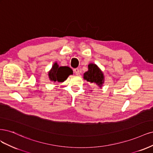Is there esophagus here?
Masks as SVG:
<instances>
[{
	"mask_svg": "<svg viewBox=\"0 0 153 153\" xmlns=\"http://www.w3.org/2000/svg\"><path fill=\"white\" fill-rule=\"evenodd\" d=\"M74 73L76 74V75H78L79 74V70L78 68H74Z\"/></svg>",
	"mask_w": 153,
	"mask_h": 153,
	"instance_id": "34e87169",
	"label": "esophagus"
}]
</instances>
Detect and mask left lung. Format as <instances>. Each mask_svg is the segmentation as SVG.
<instances>
[{"label": "left lung", "instance_id": "left-lung-1", "mask_svg": "<svg viewBox=\"0 0 153 153\" xmlns=\"http://www.w3.org/2000/svg\"><path fill=\"white\" fill-rule=\"evenodd\" d=\"M84 79L91 83H96L101 87L103 83V75L102 71L95 64L91 63L88 65V71L84 74Z\"/></svg>", "mask_w": 153, "mask_h": 153}]
</instances>
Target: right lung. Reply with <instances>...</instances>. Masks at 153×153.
I'll use <instances>...</instances> for the list:
<instances>
[{"label":"right lung","instance_id":"add662e5","mask_svg":"<svg viewBox=\"0 0 153 153\" xmlns=\"http://www.w3.org/2000/svg\"><path fill=\"white\" fill-rule=\"evenodd\" d=\"M72 70L68 67H59L57 63L54 64L51 70L49 72V77L54 82H63L68 76L72 74Z\"/></svg>","mask_w":153,"mask_h":153}]
</instances>
